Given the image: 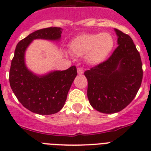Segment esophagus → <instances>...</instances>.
Here are the masks:
<instances>
[{"label": "esophagus", "instance_id": "1", "mask_svg": "<svg viewBox=\"0 0 151 151\" xmlns=\"http://www.w3.org/2000/svg\"><path fill=\"white\" fill-rule=\"evenodd\" d=\"M84 73V70H83L82 67H78V73L79 75H81Z\"/></svg>", "mask_w": 151, "mask_h": 151}]
</instances>
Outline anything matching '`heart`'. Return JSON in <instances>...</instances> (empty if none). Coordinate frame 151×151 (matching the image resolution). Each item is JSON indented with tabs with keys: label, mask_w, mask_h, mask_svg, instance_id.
Returning <instances> with one entry per match:
<instances>
[{
	"label": "heart",
	"mask_w": 151,
	"mask_h": 151,
	"mask_svg": "<svg viewBox=\"0 0 151 151\" xmlns=\"http://www.w3.org/2000/svg\"><path fill=\"white\" fill-rule=\"evenodd\" d=\"M114 45V37L109 33L84 34L76 37L70 44L73 54L85 56L90 64L96 65L105 60Z\"/></svg>",
	"instance_id": "heart-1"
}]
</instances>
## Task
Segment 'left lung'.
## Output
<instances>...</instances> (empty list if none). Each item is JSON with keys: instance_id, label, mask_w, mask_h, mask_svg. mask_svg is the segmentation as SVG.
<instances>
[{"instance_id": "left-lung-1", "label": "left lung", "mask_w": 151, "mask_h": 151, "mask_svg": "<svg viewBox=\"0 0 151 151\" xmlns=\"http://www.w3.org/2000/svg\"><path fill=\"white\" fill-rule=\"evenodd\" d=\"M118 46L106 60L85 72L88 99L101 113L114 114L133 100L143 80L140 55L131 37L115 29Z\"/></svg>"}]
</instances>
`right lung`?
Segmentation results:
<instances>
[{
    "label": "right lung",
    "mask_w": 151,
    "mask_h": 151,
    "mask_svg": "<svg viewBox=\"0 0 151 151\" xmlns=\"http://www.w3.org/2000/svg\"><path fill=\"white\" fill-rule=\"evenodd\" d=\"M61 34L59 27L33 32L18 43L12 60L9 71L11 88L24 107L38 114H53L63 107L69 90L78 75L77 68L73 66L66 70L54 71L38 77L25 66V51L34 39L59 40Z\"/></svg>",
    "instance_id": "add662e5"
}]
</instances>
